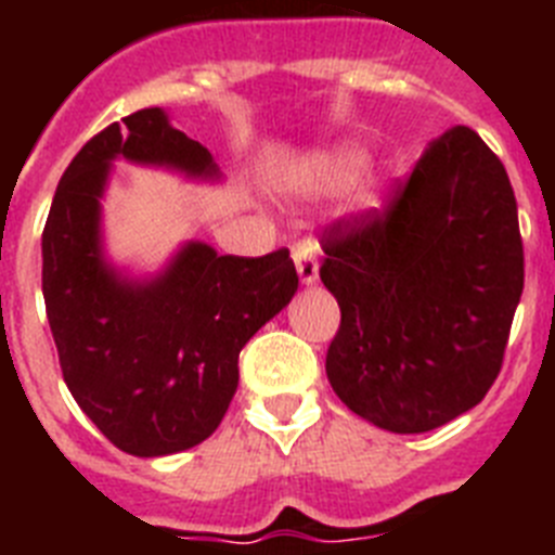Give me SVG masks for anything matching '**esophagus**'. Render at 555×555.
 Segmentation results:
<instances>
[{
    "label": "esophagus",
    "mask_w": 555,
    "mask_h": 555,
    "mask_svg": "<svg viewBox=\"0 0 555 555\" xmlns=\"http://www.w3.org/2000/svg\"><path fill=\"white\" fill-rule=\"evenodd\" d=\"M294 263H297L302 286H313L320 281V261H317V247L311 242L294 244Z\"/></svg>",
    "instance_id": "1"
}]
</instances>
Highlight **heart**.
I'll list each match as a JSON object with an SVG mask.
<instances>
[{
  "label": "heart",
  "mask_w": 555,
  "mask_h": 555,
  "mask_svg": "<svg viewBox=\"0 0 555 555\" xmlns=\"http://www.w3.org/2000/svg\"><path fill=\"white\" fill-rule=\"evenodd\" d=\"M364 164H366L364 152L350 150V146H341V150L331 152V155H325L320 164L313 166L311 178L292 180V183L302 185V183H313V180H317V183H320V180L322 183H325V180H347L364 169Z\"/></svg>",
  "instance_id": "b5f03b06"
}]
</instances>
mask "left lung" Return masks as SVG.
I'll return each mask as SVG.
<instances>
[{"instance_id": "1", "label": "left lung", "mask_w": 555, "mask_h": 555, "mask_svg": "<svg viewBox=\"0 0 555 555\" xmlns=\"http://www.w3.org/2000/svg\"><path fill=\"white\" fill-rule=\"evenodd\" d=\"M322 249L341 308L325 372L352 414L425 434L483 400L526 272L514 189L478 132L430 141L389 208L333 224Z\"/></svg>"}]
</instances>
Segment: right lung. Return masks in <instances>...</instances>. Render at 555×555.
<instances>
[{
	"mask_svg": "<svg viewBox=\"0 0 555 555\" xmlns=\"http://www.w3.org/2000/svg\"><path fill=\"white\" fill-rule=\"evenodd\" d=\"M119 158L208 183L222 171L164 107H144L77 152L43 228V302L63 380L116 448L158 459L219 428L238 386V352L300 281L288 249L238 258L185 242L146 278L107 261L102 197Z\"/></svg>",
	"mask_w": 555,
	"mask_h": 555,
	"instance_id": "obj_1",
	"label": "right lung"
}]
</instances>
